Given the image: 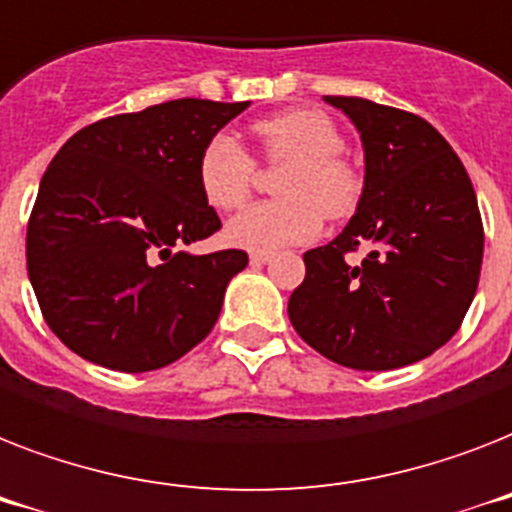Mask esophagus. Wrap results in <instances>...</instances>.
Returning a JSON list of instances; mask_svg holds the SVG:
<instances>
[{
  "mask_svg": "<svg viewBox=\"0 0 512 512\" xmlns=\"http://www.w3.org/2000/svg\"><path fill=\"white\" fill-rule=\"evenodd\" d=\"M269 259H272V251H253L251 253L253 267H261V264H267Z\"/></svg>",
  "mask_w": 512,
  "mask_h": 512,
  "instance_id": "1",
  "label": "esophagus"
}]
</instances>
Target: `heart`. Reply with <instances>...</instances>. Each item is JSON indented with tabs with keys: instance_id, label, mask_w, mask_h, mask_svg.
<instances>
[{
	"instance_id": "1",
	"label": "heart",
	"mask_w": 512,
	"mask_h": 512,
	"mask_svg": "<svg viewBox=\"0 0 512 512\" xmlns=\"http://www.w3.org/2000/svg\"><path fill=\"white\" fill-rule=\"evenodd\" d=\"M264 158L285 163L275 203H256L227 224V243L248 251H277L320 235L322 214L343 219L359 206L362 177L341 155L338 126L317 110H290L253 126ZM256 163L227 132L214 134L198 158V185L208 206L232 211L251 195Z\"/></svg>"
}]
</instances>
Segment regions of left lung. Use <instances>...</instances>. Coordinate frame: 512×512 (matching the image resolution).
<instances>
[{"mask_svg":"<svg viewBox=\"0 0 512 512\" xmlns=\"http://www.w3.org/2000/svg\"><path fill=\"white\" fill-rule=\"evenodd\" d=\"M359 129L365 190L333 243L304 253L288 301L296 333L351 370L420 362L457 333L476 296L484 224L468 171L415 113L362 97H325ZM359 247V265L345 259Z\"/></svg>","mask_w":512,"mask_h":512,"instance_id":"left-lung-1","label":"left lung"}]
</instances>
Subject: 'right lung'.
Here are the masks:
<instances>
[{"label":"right lung","instance_id":"add662e5","mask_svg":"<svg viewBox=\"0 0 512 512\" xmlns=\"http://www.w3.org/2000/svg\"><path fill=\"white\" fill-rule=\"evenodd\" d=\"M248 102L185 100L102 118L47 166L28 219L26 261L52 333L94 365L166 367L222 312L245 251L192 256L222 222L198 185V158Z\"/></svg>","mask_w":512,"mask_h":512}]
</instances>
